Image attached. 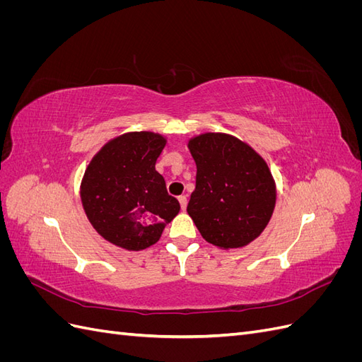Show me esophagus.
Listing matches in <instances>:
<instances>
[{
    "label": "esophagus",
    "mask_w": 362,
    "mask_h": 362,
    "mask_svg": "<svg viewBox=\"0 0 362 362\" xmlns=\"http://www.w3.org/2000/svg\"><path fill=\"white\" fill-rule=\"evenodd\" d=\"M178 201H180V205H181V210L185 211V208H187V196L181 194L180 198H178Z\"/></svg>",
    "instance_id": "obj_1"
}]
</instances>
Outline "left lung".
<instances>
[{"label":"left lung","mask_w":362,"mask_h":362,"mask_svg":"<svg viewBox=\"0 0 362 362\" xmlns=\"http://www.w3.org/2000/svg\"><path fill=\"white\" fill-rule=\"evenodd\" d=\"M196 187L187 213L208 243L243 247L267 226L276 187L266 161L233 136L206 133L189 141Z\"/></svg>","instance_id":"1"}]
</instances>
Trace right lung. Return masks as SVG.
Listing matches in <instances>:
<instances>
[{"mask_svg": "<svg viewBox=\"0 0 362 362\" xmlns=\"http://www.w3.org/2000/svg\"><path fill=\"white\" fill-rule=\"evenodd\" d=\"M166 145L160 134L140 131L119 136L86 169L81 202L98 234L127 250L158 242L164 225L180 211L156 161Z\"/></svg>", "mask_w": 362, "mask_h": 362, "instance_id": "right-lung-1", "label": "right lung"}]
</instances>
